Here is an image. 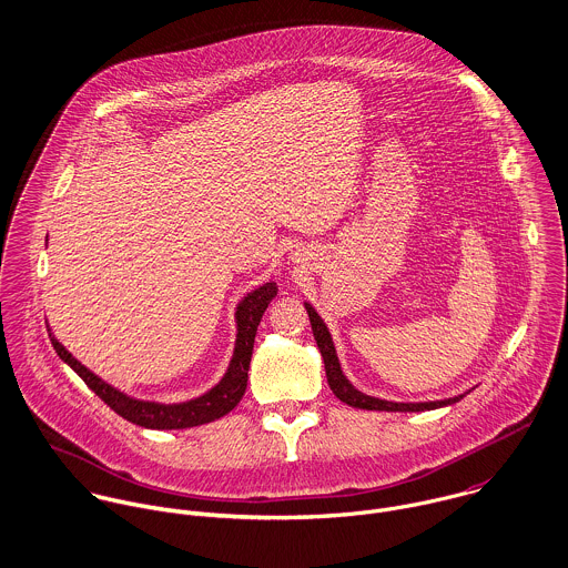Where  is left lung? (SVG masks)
I'll use <instances>...</instances> for the list:
<instances>
[{"label": "left lung", "mask_w": 568, "mask_h": 568, "mask_svg": "<svg viewBox=\"0 0 568 568\" xmlns=\"http://www.w3.org/2000/svg\"><path fill=\"white\" fill-rule=\"evenodd\" d=\"M306 313L311 317V325H313V334H315V341H317V347L324 356L325 376H327V385L332 389V394L345 403V405L354 406V408H367V410H430V408H442V406L455 405L459 403L466 394L462 396H455V398H446V400H433V403H389V400H381V398H374V396H367L363 392H358L343 374L341 369V363H338V356H336V349H334V343H332V336L327 332V325L324 324V320L320 317V313L306 302Z\"/></svg>", "instance_id": "left-lung-1"}]
</instances>
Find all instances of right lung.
I'll return each mask as SVG.
<instances>
[{"mask_svg": "<svg viewBox=\"0 0 568 568\" xmlns=\"http://www.w3.org/2000/svg\"><path fill=\"white\" fill-rule=\"evenodd\" d=\"M277 295L275 282H266L257 286L255 291L246 293L241 304L236 306V345H234V356L230 361V367L225 376L221 378L219 385H214L210 392H205L199 398L185 400V403H174V405H163V403H153V400H138L133 396H126L124 392L115 389L113 385L104 383L100 376L89 372L81 361H77L52 334L48 325V334L52 341V347L57 349L59 358L68 363L82 381L84 385L104 403L111 406L118 415L124 419L144 426V428H158V430H172V428H190V426H201L207 422H214L223 415H227L234 406L241 403L246 389V378H248V363L253 354V341L260 320L273 297Z\"/></svg>", "mask_w": 568, "mask_h": 568, "instance_id": "add662e5", "label": "right lung"}]
</instances>
